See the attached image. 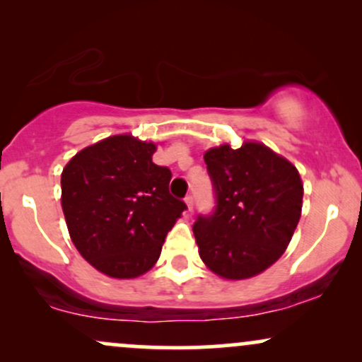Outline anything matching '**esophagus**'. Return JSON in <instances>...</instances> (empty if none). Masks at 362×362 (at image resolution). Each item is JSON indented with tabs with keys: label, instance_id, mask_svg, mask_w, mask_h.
<instances>
[{
	"label": "esophagus",
	"instance_id": "obj_1",
	"mask_svg": "<svg viewBox=\"0 0 362 362\" xmlns=\"http://www.w3.org/2000/svg\"><path fill=\"white\" fill-rule=\"evenodd\" d=\"M185 204H187V211H189V213H192V211H194V197H192V195H187Z\"/></svg>",
	"mask_w": 362,
	"mask_h": 362
}]
</instances>
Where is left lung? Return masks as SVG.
I'll return each mask as SVG.
<instances>
[{
	"instance_id": "8db88e82",
	"label": "left lung",
	"mask_w": 362,
	"mask_h": 362,
	"mask_svg": "<svg viewBox=\"0 0 362 362\" xmlns=\"http://www.w3.org/2000/svg\"><path fill=\"white\" fill-rule=\"evenodd\" d=\"M204 161L218 206L194 224L199 255L223 279L259 276L281 259L300 223V172L259 141L209 148Z\"/></svg>"
}]
</instances>
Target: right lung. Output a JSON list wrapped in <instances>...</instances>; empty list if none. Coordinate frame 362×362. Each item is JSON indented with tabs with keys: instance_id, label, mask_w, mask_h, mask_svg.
<instances>
[{
	"instance_id": "1",
	"label": "right lung",
	"mask_w": 362,
	"mask_h": 362,
	"mask_svg": "<svg viewBox=\"0 0 362 362\" xmlns=\"http://www.w3.org/2000/svg\"><path fill=\"white\" fill-rule=\"evenodd\" d=\"M155 151L151 141L115 134L83 148L62 168L61 206L71 242L114 279L146 274L187 209L170 195L172 172L153 163Z\"/></svg>"
}]
</instances>
